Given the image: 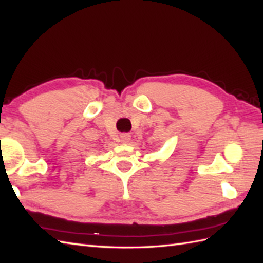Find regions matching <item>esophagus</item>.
<instances>
[{
	"mask_svg": "<svg viewBox=\"0 0 263 263\" xmlns=\"http://www.w3.org/2000/svg\"><path fill=\"white\" fill-rule=\"evenodd\" d=\"M130 140H131V136L127 135V133H124V135L121 136V142H122V143L125 144V143H127Z\"/></svg>",
	"mask_w": 263,
	"mask_h": 263,
	"instance_id": "obj_1",
	"label": "esophagus"
}]
</instances>
